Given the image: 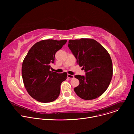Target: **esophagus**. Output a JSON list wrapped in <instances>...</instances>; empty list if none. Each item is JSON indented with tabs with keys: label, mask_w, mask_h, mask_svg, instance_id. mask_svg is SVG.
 I'll return each mask as SVG.
<instances>
[{
	"label": "esophagus",
	"mask_w": 134,
	"mask_h": 134,
	"mask_svg": "<svg viewBox=\"0 0 134 134\" xmlns=\"http://www.w3.org/2000/svg\"><path fill=\"white\" fill-rule=\"evenodd\" d=\"M67 77L69 78V79H72L74 78V75H70V74H68L67 75Z\"/></svg>",
	"instance_id": "obj_1"
}]
</instances>
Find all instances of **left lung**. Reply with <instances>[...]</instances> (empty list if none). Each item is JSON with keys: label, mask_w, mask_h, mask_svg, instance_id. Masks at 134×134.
Instances as JSON below:
<instances>
[{"label": "left lung", "mask_w": 134, "mask_h": 134, "mask_svg": "<svg viewBox=\"0 0 134 134\" xmlns=\"http://www.w3.org/2000/svg\"><path fill=\"white\" fill-rule=\"evenodd\" d=\"M68 47L77 59V64L86 72V76L76 75L80 81L74 91L86 100L96 99L107 90L113 75L112 63L107 50L92 39L70 40Z\"/></svg>", "instance_id": "8db88e82"}]
</instances>
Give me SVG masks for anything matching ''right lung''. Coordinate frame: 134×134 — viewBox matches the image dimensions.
<instances>
[{
  "instance_id": "obj_1",
  "label": "right lung",
  "mask_w": 134,
  "mask_h": 134,
  "mask_svg": "<svg viewBox=\"0 0 134 134\" xmlns=\"http://www.w3.org/2000/svg\"><path fill=\"white\" fill-rule=\"evenodd\" d=\"M66 42V40H43L34 44L25 56L22 67L23 83L36 101L51 102L59 97L60 85L67 74L50 71V65L54 63L55 53Z\"/></svg>"
}]
</instances>
